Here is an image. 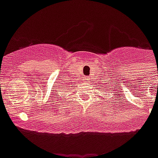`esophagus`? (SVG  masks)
<instances>
[{
	"label": "esophagus",
	"mask_w": 158,
	"mask_h": 158,
	"mask_svg": "<svg viewBox=\"0 0 158 158\" xmlns=\"http://www.w3.org/2000/svg\"><path fill=\"white\" fill-rule=\"evenodd\" d=\"M85 80H86V81H89V80H90V78H89V77H85Z\"/></svg>",
	"instance_id": "esophagus-1"
}]
</instances>
